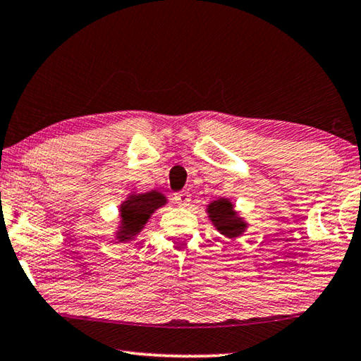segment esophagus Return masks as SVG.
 Segmentation results:
<instances>
[{
    "mask_svg": "<svg viewBox=\"0 0 361 361\" xmlns=\"http://www.w3.org/2000/svg\"><path fill=\"white\" fill-rule=\"evenodd\" d=\"M174 201L179 206H188L192 203V198H190V193L188 192H177L174 195Z\"/></svg>",
    "mask_w": 361,
    "mask_h": 361,
    "instance_id": "obj_1",
    "label": "esophagus"
}]
</instances>
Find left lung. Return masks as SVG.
Returning a JSON list of instances; mask_svg holds the SVG:
<instances>
[{
  "mask_svg": "<svg viewBox=\"0 0 361 361\" xmlns=\"http://www.w3.org/2000/svg\"><path fill=\"white\" fill-rule=\"evenodd\" d=\"M207 217L212 225L228 239H235L241 236L247 228V222L235 211V206L230 200L220 198L207 204Z\"/></svg>",
  "mask_w": 361,
  "mask_h": 361,
  "instance_id": "left-lung-1",
  "label": "left lung"
}]
</instances>
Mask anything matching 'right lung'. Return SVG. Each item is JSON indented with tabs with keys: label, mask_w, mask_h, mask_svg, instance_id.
I'll use <instances>...</instances> for the list:
<instances>
[{
	"label": "right lung",
	"mask_w": 361,
	"mask_h": 361,
	"mask_svg": "<svg viewBox=\"0 0 361 361\" xmlns=\"http://www.w3.org/2000/svg\"><path fill=\"white\" fill-rule=\"evenodd\" d=\"M166 203V197L157 190L145 193L133 192L128 195V198L122 201V204L118 207L120 222L116 231V239H118L120 243H125L137 236L142 231L145 224L149 222L152 214Z\"/></svg>",
	"instance_id": "add662e5"
}]
</instances>
